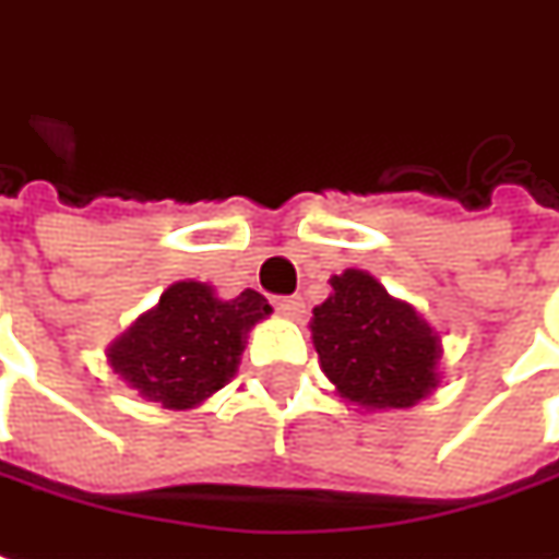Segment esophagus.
Masks as SVG:
<instances>
[{"label":"esophagus","mask_w":559,"mask_h":559,"mask_svg":"<svg viewBox=\"0 0 559 559\" xmlns=\"http://www.w3.org/2000/svg\"><path fill=\"white\" fill-rule=\"evenodd\" d=\"M275 311H278L281 318H299L306 311V302H302V296H278L275 299Z\"/></svg>","instance_id":"1"}]
</instances>
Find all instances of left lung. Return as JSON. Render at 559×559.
Instances as JSON below:
<instances>
[{"label": "left lung", "instance_id": "1", "mask_svg": "<svg viewBox=\"0 0 559 559\" xmlns=\"http://www.w3.org/2000/svg\"><path fill=\"white\" fill-rule=\"evenodd\" d=\"M330 287L308 330L335 393L366 412L412 408L427 400L442 384V335L362 269L333 275Z\"/></svg>", "mask_w": 559, "mask_h": 559}]
</instances>
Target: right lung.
Wrapping results in <instances>:
<instances>
[{
	"mask_svg": "<svg viewBox=\"0 0 559 559\" xmlns=\"http://www.w3.org/2000/svg\"><path fill=\"white\" fill-rule=\"evenodd\" d=\"M269 314L272 306L257 290L221 299L212 284L175 281L105 347V357L142 400L185 412L229 384L248 333Z\"/></svg>",
	"mask_w": 559,
	"mask_h": 559,
	"instance_id": "add662e5",
	"label": "right lung"
}]
</instances>
